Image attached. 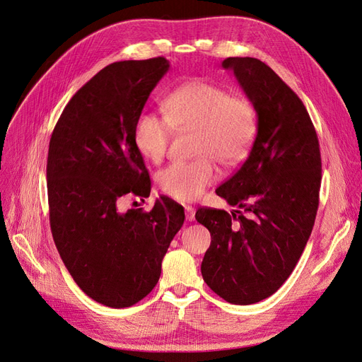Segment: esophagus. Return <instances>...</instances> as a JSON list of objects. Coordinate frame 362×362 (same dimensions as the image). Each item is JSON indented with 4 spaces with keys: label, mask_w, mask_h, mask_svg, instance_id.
Listing matches in <instances>:
<instances>
[{
    "label": "esophagus",
    "mask_w": 362,
    "mask_h": 362,
    "mask_svg": "<svg viewBox=\"0 0 362 362\" xmlns=\"http://www.w3.org/2000/svg\"><path fill=\"white\" fill-rule=\"evenodd\" d=\"M184 210H185V217H187V221H194V208L192 205H184Z\"/></svg>",
    "instance_id": "esophagus-1"
}]
</instances>
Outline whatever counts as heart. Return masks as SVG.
Wrapping results in <instances>:
<instances>
[{
  "mask_svg": "<svg viewBox=\"0 0 362 362\" xmlns=\"http://www.w3.org/2000/svg\"><path fill=\"white\" fill-rule=\"evenodd\" d=\"M164 119L141 113L134 124V144L145 158L158 163L166 154L172 129L196 131L190 163H173L158 175L160 189L177 201H196L217 180L216 158L225 166L242 163L257 133L255 108L246 98L229 95L204 80L185 81L163 101Z\"/></svg>",
  "mask_w": 362,
  "mask_h": 362,
  "instance_id": "heart-1",
  "label": "heart"
}]
</instances>
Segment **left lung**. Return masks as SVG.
<instances>
[{"label":"left lung","mask_w":362,"mask_h":362,"mask_svg":"<svg viewBox=\"0 0 362 362\" xmlns=\"http://www.w3.org/2000/svg\"><path fill=\"white\" fill-rule=\"evenodd\" d=\"M257 112V136L245 163L216 193L237 210L199 208L211 234L202 278L229 303L250 305L275 293L298 264L311 235L322 158L303 103L266 63L228 57Z\"/></svg>","instance_id":"left-lung-1"}]
</instances>
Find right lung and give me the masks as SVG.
Returning <instances> with one entry per match:
<instances>
[{
    "label": "right lung",
    "mask_w": 362,
    "mask_h": 362,
    "mask_svg": "<svg viewBox=\"0 0 362 362\" xmlns=\"http://www.w3.org/2000/svg\"><path fill=\"white\" fill-rule=\"evenodd\" d=\"M169 66L164 57L108 64L72 96L49 140L54 243L76 286L110 308H127L152 291L185 218L168 196L151 211L119 210L127 194L151 193L133 133Z\"/></svg>",
    "instance_id": "add662e5"
}]
</instances>
